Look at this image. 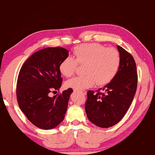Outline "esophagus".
Listing matches in <instances>:
<instances>
[{
	"mask_svg": "<svg viewBox=\"0 0 155 155\" xmlns=\"http://www.w3.org/2000/svg\"><path fill=\"white\" fill-rule=\"evenodd\" d=\"M76 91H78V92H80L81 94H82L83 95H86V94H87V92H86V91L85 90H81V91H77V90H75Z\"/></svg>",
	"mask_w": 155,
	"mask_h": 155,
	"instance_id": "34e87169",
	"label": "esophagus"
}]
</instances>
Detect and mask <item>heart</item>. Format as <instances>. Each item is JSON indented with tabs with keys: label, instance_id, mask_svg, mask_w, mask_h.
<instances>
[{
	"label": "heart",
	"instance_id": "b5f03b06",
	"mask_svg": "<svg viewBox=\"0 0 155 155\" xmlns=\"http://www.w3.org/2000/svg\"><path fill=\"white\" fill-rule=\"evenodd\" d=\"M74 58L65 57L59 64V71L64 77L74 74L77 65H84L85 74L75 77L65 83L68 87L82 90L96 83L103 85L109 83L118 71L120 65L119 52L114 48H106L98 44H83L76 46Z\"/></svg>",
	"mask_w": 155,
	"mask_h": 155
}]
</instances>
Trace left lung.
Segmentation results:
<instances>
[{
    "mask_svg": "<svg viewBox=\"0 0 155 155\" xmlns=\"http://www.w3.org/2000/svg\"><path fill=\"white\" fill-rule=\"evenodd\" d=\"M120 55L118 71L111 82L95 93L90 90L85 109L91 122L101 128H109L118 123L132 103L137 86V73L133 56L117 46ZM103 90L106 93L99 91Z\"/></svg>",
    "mask_w": 155,
    "mask_h": 155,
    "instance_id": "obj_1",
    "label": "left lung"
}]
</instances>
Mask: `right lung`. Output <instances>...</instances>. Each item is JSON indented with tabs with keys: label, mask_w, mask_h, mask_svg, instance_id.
I'll return each instance as SVG.
<instances>
[{
	"label": "right lung",
	"mask_w": 155,
	"mask_h": 155,
	"mask_svg": "<svg viewBox=\"0 0 155 155\" xmlns=\"http://www.w3.org/2000/svg\"><path fill=\"white\" fill-rule=\"evenodd\" d=\"M68 52L61 47L41 49L25 61L18 74V105L28 120L41 129L57 127L67 111L72 89L53 97L48 94L61 87L62 78L59 66L62 60L68 57Z\"/></svg>",
	"instance_id": "1"
}]
</instances>
